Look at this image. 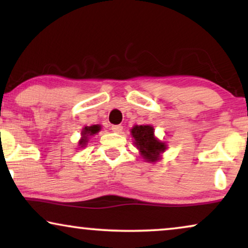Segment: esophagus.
Wrapping results in <instances>:
<instances>
[{
    "label": "esophagus",
    "instance_id": "34e87169",
    "mask_svg": "<svg viewBox=\"0 0 248 248\" xmlns=\"http://www.w3.org/2000/svg\"><path fill=\"white\" fill-rule=\"evenodd\" d=\"M111 131L115 132V133H121V132L123 131V126H122V125H113V126H111Z\"/></svg>",
    "mask_w": 248,
    "mask_h": 248
}]
</instances>
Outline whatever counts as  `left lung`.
<instances>
[{
    "label": "left lung",
    "instance_id": "1",
    "mask_svg": "<svg viewBox=\"0 0 248 248\" xmlns=\"http://www.w3.org/2000/svg\"><path fill=\"white\" fill-rule=\"evenodd\" d=\"M131 135L134 139L133 144L137 147L139 154L147 162L160 160L162 154L168 148L166 142L155 138L152 125H134L131 130Z\"/></svg>",
    "mask_w": 248,
    "mask_h": 248
}]
</instances>
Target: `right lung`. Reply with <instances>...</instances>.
Listing matches in <instances>:
<instances>
[{
	"mask_svg": "<svg viewBox=\"0 0 248 248\" xmlns=\"http://www.w3.org/2000/svg\"><path fill=\"white\" fill-rule=\"evenodd\" d=\"M101 130L100 125H91V126H84L81 131V139L79 140V148H84L89 141V138L97 134Z\"/></svg>",
	"mask_w": 248,
	"mask_h": 248,
	"instance_id": "right-lung-1",
	"label": "right lung"
}]
</instances>
